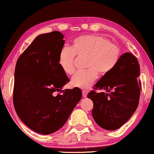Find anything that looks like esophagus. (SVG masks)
<instances>
[{
    "instance_id": "esophagus-1",
    "label": "esophagus",
    "mask_w": 154,
    "mask_h": 154,
    "mask_svg": "<svg viewBox=\"0 0 154 154\" xmlns=\"http://www.w3.org/2000/svg\"><path fill=\"white\" fill-rule=\"evenodd\" d=\"M87 94H88V91L82 90V96H83V97H87Z\"/></svg>"
}]
</instances>
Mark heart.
<instances>
[{
  "instance_id": "obj_1",
  "label": "heart",
  "mask_w": 154,
  "mask_h": 154,
  "mask_svg": "<svg viewBox=\"0 0 154 154\" xmlns=\"http://www.w3.org/2000/svg\"><path fill=\"white\" fill-rule=\"evenodd\" d=\"M87 56L85 71L76 72L71 79V85L80 89H88L98 76L104 75L114 69L120 57V50L111 43L105 37L97 35H85L77 37L72 42L70 48L60 50L58 64L64 72L72 75L75 72V56Z\"/></svg>"
}]
</instances>
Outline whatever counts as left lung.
<instances>
[{
    "label": "left lung",
    "instance_id": "8db88e82",
    "mask_svg": "<svg viewBox=\"0 0 154 154\" xmlns=\"http://www.w3.org/2000/svg\"><path fill=\"white\" fill-rule=\"evenodd\" d=\"M140 67L130 52L120 56L114 69L94 85L87 98L93 102L91 111L95 122L103 129L113 131L123 126L137 110L141 90Z\"/></svg>",
    "mask_w": 154,
    "mask_h": 154
}]
</instances>
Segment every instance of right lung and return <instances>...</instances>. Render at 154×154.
Masks as SVG:
<instances>
[{
    "instance_id": "add662e5",
    "label": "right lung",
    "mask_w": 154,
    "mask_h": 154,
    "mask_svg": "<svg viewBox=\"0 0 154 154\" xmlns=\"http://www.w3.org/2000/svg\"><path fill=\"white\" fill-rule=\"evenodd\" d=\"M64 35L53 31L38 35L17 60L13 104L27 126L48 135L63 126L82 98L78 87L62 90L69 81L58 57ZM59 91L62 94L55 93Z\"/></svg>"
}]
</instances>
